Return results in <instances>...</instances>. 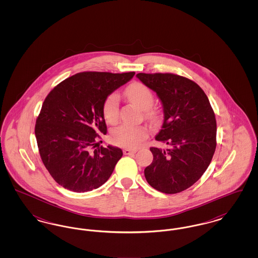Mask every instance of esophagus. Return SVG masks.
Wrapping results in <instances>:
<instances>
[{
	"label": "esophagus",
	"mask_w": 258,
	"mask_h": 258,
	"mask_svg": "<svg viewBox=\"0 0 258 258\" xmlns=\"http://www.w3.org/2000/svg\"><path fill=\"white\" fill-rule=\"evenodd\" d=\"M136 153V150H131V149H124L123 150V155H132Z\"/></svg>",
	"instance_id": "34e87169"
}]
</instances>
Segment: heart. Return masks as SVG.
<instances>
[{
  "label": "heart",
  "instance_id": "obj_1",
  "mask_svg": "<svg viewBox=\"0 0 258 258\" xmlns=\"http://www.w3.org/2000/svg\"><path fill=\"white\" fill-rule=\"evenodd\" d=\"M127 99L141 110H145L148 118L155 119L156 112L151 110L154 96L151 90L142 83L135 82L131 84L125 90ZM102 113L107 123L117 122L119 117V99L116 95H110L105 98L102 106ZM148 137V131L144 126L120 125L111 132V142L117 146L135 149L139 147Z\"/></svg>",
  "mask_w": 258,
  "mask_h": 258
}]
</instances>
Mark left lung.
I'll return each mask as SVG.
<instances>
[{
  "mask_svg": "<svg viewBox=\"0 0 258 258\" xmlns=\"http://www.w3.org/2000/svg\"><path fill=\"white\" fill-rule=\"evenodd\" d=\"M136 77L157 93L163 123L156 140L169 148H150L154 159L144 170L148 183L163 194H178L200 179L217 146L215 113L196 82L173 74H138Z\"/></svg>",
  "mask_w": 258,
  "mask_h": 258,
  "instance_id": "1",
  "label": "left lung"
}]
</instances>
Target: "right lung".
Returning <instances> with one entry per match:
<instances>
[{
  "instance_id": "obj_1",
  "label": "right lung",
  "mask_w": 258,
  "mask_h": 258,
  "mask_svg": "<svg viewBox=\"0 0 258 258\" xmlns=\"http://www.w3.org/2000/svg\"><path fill=\"white\" fill-rule=\"evenodd\" d=\"M135 74H74L44 99L35 127L37 147L50 175L64 188L86 192L109 179L123 152L111 145L98 146L99 134L107 133L102 106Z\"/></svg>"
}]
</instances>
